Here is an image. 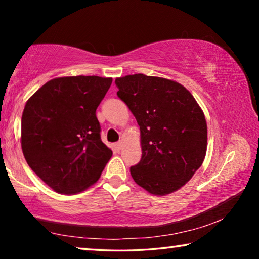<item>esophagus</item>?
Instances as JSON below:
<instances>
[{"mask_svg": "<svg viewBox=\"0 0 259 259\" xmlns=\"http://www.w3.org/2000/svg\"><path fill=\"white\" fill-rule=\"evenodd\" d=\"M114 148H115V151L119 152V151L121 150V148H122V142H119V143L114 144Z\"/></svg>", "mask_w": 259, "mask_h": 259, "instance_id": "1", "label": "esophagus"}]
</instances>
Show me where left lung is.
<instances>
[{
  "instance_id": "obj_1",
  "label": "left lung",
  "mask_w": 259,
  "mask_h": 259,
  "mask_svg": "<svg viewBox=\"0 0 259 259\" xmlns=\"http://www.w3.org/2000/svg\"><path fill=\"white\" fill-rule=\"evenodd\" d=\"M115 84L140 129L142 159L130 168L134 181L154 195L179 190L207 152L202 109L185 87L163 77L134 74Z\"/></svg>"
}]
</instances>
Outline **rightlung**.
Instances as JSON below:
<instances>
[{
	"instance_id": "obj_1",
	"label": "right lung",
	"mask_w": 259,
	"mask_h": 259,
	"mask_svg": "<svg viewBox=\"0 0 259 259\" xmlns=\"http://www.w3.org/2000/svg\"><path fill=\"white\" fill-rule=\"evenodd\" d=\"M111 77H58L25 105L21 148L30 169L52 190L75 194L98 181L112 156L100 139L96 109Z\"/></svg>"
}]
</instances>
